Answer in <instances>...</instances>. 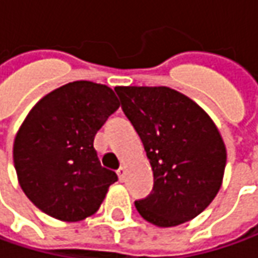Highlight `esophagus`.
I'll return each instance as SVG.
<instances>
[{"instance_id":"obj_1","label":"esophagus","mask_w":258,"mask_h":258,"mask_svg":"<svg viewBox=\"0 0 258 258\" xmlns=\"http://www.w3.org/2000/svg\"><path fill=\"white\" fill-rule=\"evenodd\" d=\"M117 174H118L120 181H124V180H125V167H120V168L117 170Z\"/></svg>"}]
</instances>
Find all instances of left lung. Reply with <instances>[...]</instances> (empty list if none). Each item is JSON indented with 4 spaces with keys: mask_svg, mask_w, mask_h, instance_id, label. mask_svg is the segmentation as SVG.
I'll list each match as a JSON object with an SVG mask.
<instances>
[{
    "mask_svg": "<svg viewBox=\"0 0 258 258\" xmlns=\"http://www.w3.org/2000/svg\"><path fill=\"white\" fill-rule=\"evenodd\" d=\"M121 108L143 141L154 174L151 194L136 201L158 227L197 217L214 200L226 168V146L209 114L168 87H115Z\"/></svg>",
    "mask_w": 258,
    "mask_h": 258,
    "instance_id": "1",
    "label": "left lung"
}]
</instances>
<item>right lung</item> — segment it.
<instances>
[{
	"label": "right lung",
	"instance_id": "add662e5",
	"mask_svg": "<svg viewBox=\"0 0 258 258\" xmlns=\"http://www.w3.org/2000/svg\"><path fill=\"white\" fill-rule=\"evenodd\" d=\"M120 107L110 87L74 81L47 94L14 141V165L25 196L45 214L80 221L100 209L118 180L104 168L94 137Z\"/></svg>",
	"mask_w": 258,
	"mask_h": 258
}]
</instances>
